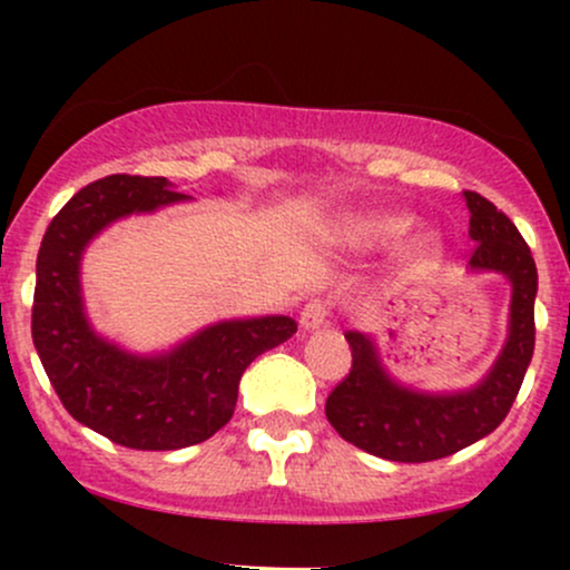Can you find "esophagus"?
I'll return each instance as SVG.
<instances>
[{"label": "esophagus", "mask_w": 570, "mask_h": 570, "mask_svg": "<svg viewBox=\"0 0 570 570\" xmlns=\"http://www.w3.org/2000/svg\"><path fill=\"white\" fill-rule=\"evenodd\" d=\"M330 316H332L330 303L322 297H313L307 299L303 311H299V324H303V330H318V326L326 324V318Z\"/></svg>", "instance_id": "1"}]
</instances>
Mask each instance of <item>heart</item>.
<instances>
[{"label": "heart", "mask_w": 570, "mask_h": 570, "mask_svg": "<svg viewBox=\"0 0 570 570\" xmlns=\"http://www.w3.org/2000/svg\"><path fill=\"white\" fill-rule=\"evenodd\" d=\"M410 219L404 214H394V212H383V214H367V217L353 222V235L362 240H383V238H394V235L407 230ZM417 254L421 257H429L434 254V244L431 240H421L417 244Z\"/></svg>", "instance_id": "obj_1"}]
</instances>
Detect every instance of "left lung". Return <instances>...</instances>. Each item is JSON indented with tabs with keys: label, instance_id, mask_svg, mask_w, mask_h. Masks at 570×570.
<instances>
[{
	"label": "left lung",
	"instance_id": "left-lung-1",
	"mask_svg": "<svg viewBox=\"0 0 570 570\" xmlns=\"http://www.w3.org/2000/svg\"><path fill=\"white\" fill-rule=\"evenodd\" d=\"M469 235L476 240L469 265L512 281L509 340L499 362L476 389L429 396L402 389L385 375L375 345L362 332H345L351 370L326 396V417L345 442L385 461L423 463L453 455L499 429L520 394L535 343V263L525 238L507 214L466 189Z\"/></svg>",
	"mask_w": 570,
	"mask_h": 570
}]
</instances>
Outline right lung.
Masks as SVG:
<instances>
[{"label": "right lung", "instance_id": "add662e5", "mask_svg": "<svg viewBox=\"0 0 570 570\" xmlns=\"http://www.w3.org/2000/svg\"><path fill=\"white\" fill-rule=\"evenodd\" d=\"M185 198L163 176H104L56 214L37 254L31 337L39 362L69 415L122 448L206 442L233 417L248 364L297 332L286 316L222 322L155 358L94 335L80 297L82 248L109 222Z\"/></svg>", "mask_w": 570, "mask_h": 570}]
</instances>
